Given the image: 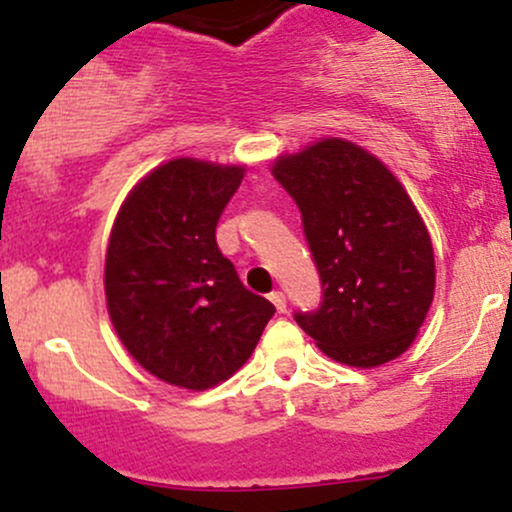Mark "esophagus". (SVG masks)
<instances>
[{"instance_id": "34e87169", "label": "esophagus", "mask_w": 512, "mask_h": 512, "mask_svg": "<svg viewBox=\"0 0 512 512\" xmlns=\"http://www.w3.org/2000/svg\"><path fill=\"white\" fill-rule=\"evenodd\" d=\"M271 302L275 304V309H278V312H285L287 300H285L283 292H271Z\"/></svg>"}]
</instances>
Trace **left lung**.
Instances as JSON below:
<instances>
[{"mask_svg": "<svg viewBox=\"0 0 512 512\" xmlns=\"http://www.w3.org/2000/svg\"><path fill=\"white\" fill-rule=\"evenodd\" d=\"M271 171L302 212L324 290L297 324L336 363L399 358L435 292L433 244L409 193L375 154L341 137L283 154Z\"/></svg>", "mask_w": 512, "mask_h": 512, "instance_id": "1", "label": "left lung"}]
</instances>
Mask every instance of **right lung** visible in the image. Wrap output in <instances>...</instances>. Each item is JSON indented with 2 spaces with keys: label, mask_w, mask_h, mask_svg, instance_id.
<instances>
[{
  "label": "right lung",
  "mask_w": 512,
  "mask_h": 512,
  "mask_svg": "<svg viewBox=\"0 0 512 512\" xmlns=\"http://www.w3.org/2000/svg\"><path fill=\"white\" fill-rule=\"evenodd\" d=\"M241 179L244 166L171 159L128 193L108 239L113 329L147 372L191 392L229 380L275 314L217 249V220Z\"/></svg>",
  "instance_id": "right-lung-1"
}]
</instances>
